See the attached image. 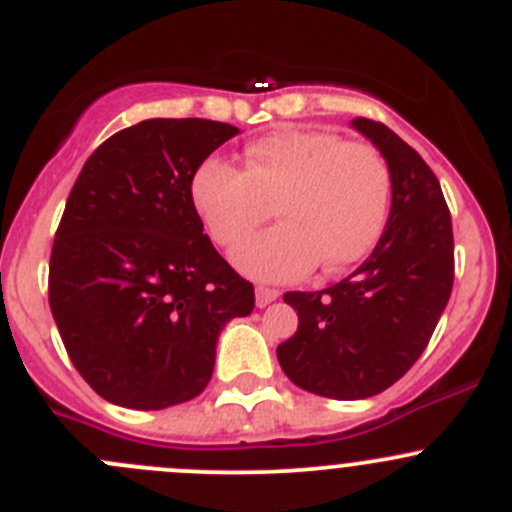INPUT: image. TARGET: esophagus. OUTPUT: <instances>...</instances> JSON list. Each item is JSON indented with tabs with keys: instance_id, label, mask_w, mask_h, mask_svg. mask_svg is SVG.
<instances>
[{
	"instance_id": "esophagus-1",
	"label": "esophagus",
	"mask_w": 512,
	"mask_h": 512,
	"mask_svg": "<svg viewBox=\"0 0 512 512\" xmlns=\"http://www.w3.org/2000/svg\"><path fill=\"white\" fill-rule=\"evenodd\" d=\"M277 297H280V289L262 287V285L255 289V302H257V307H267V304L275 302Z\"/></svg>"
}]
</instances>
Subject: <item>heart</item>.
<instances>
[{
    "label": "heart",
    "mask_w": 512,
    "mask_h": 512,
    "mask_svg": "<svg viewBox=\"0 0 512 512\" xmlns=\"http://www.w3.org/2000/svg\"><path fill=\"white\" fill-rule=\"evenodd\" d=\"M190 200L215 245L232 250L275 215L280 225L232 255L247 277L287 282L314 265L339 272L374 250L389 215L391 175L369 143L324 131H275L247 143L242 170L205 158Z\"/></svg>",
    "instance_id": "obj_1"
}]
</instances>
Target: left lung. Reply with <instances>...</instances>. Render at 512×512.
Here are the masks:
<instances>
[{
	"label": "left lung",
	"instance_id": "obj_1",
	"mask_svg": "<svg viewBox=\"0 0 512 512\" xmlns=\"http://www.w3.org/2000/svg\"><path fill=\"white\" fill-rule=\"evenodd\" d=\"M352 126L389 165L384 235L337 285L285 294L299 327L277 347L292 384L339 401L396 384L426 349L453 287L451 213L433 170L384 123L354 118Z\"/></svg>",
	"mask_w": 512,
	"mask_h": 512
}]
</instances>
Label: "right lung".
Returning <instances> with one entry per match:
<instances>
[{
    "mask_svg": "<svg viewBox=\"0 0 512 512\" xmlns=\"http://www.w3.org/2000/svg\"><path fill=\"white\" fill-rule=\"evenodd\" d=\"M237 128L148 118L81 168L49 262V304L69 359L116 406L158 411L208 386L215 344L255 289L220 257L190 178Z\"/></svg>",
    "mask_w": 512,
    "mask_h": 512,
    "instance_id": "1",
    "label": "right lung"
}]
</instances>
